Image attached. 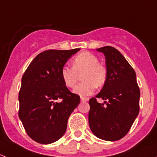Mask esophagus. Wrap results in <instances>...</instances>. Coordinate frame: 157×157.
I'll return each mask as SVG.
<instances>
[{"instance_id": "esophagus-1", "label": "esophagus", "mask_w": 157, "mask_h": 157, "mask_svg": "<svg viewBox=\"0 0 157 157\" xmlns=\"http://www.w3.org/2000/svg\"><path fill=\"white\" fill-rule=\"evenodd\" d=\"M80 100H81V102H86V101L89 100V99H88V98L81 97V98H80Z\"/></svg>"}]
</instances>
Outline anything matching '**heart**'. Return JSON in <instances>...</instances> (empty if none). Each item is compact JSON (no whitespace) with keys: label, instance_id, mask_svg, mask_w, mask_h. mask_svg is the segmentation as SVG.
Segmentation results:
<instances>
[{"label":"heart","instance_id":"obj_1","mask_svg":"<svg viewBox=\"0 0 157 157\" xmlns=\"http://www.w3.org/2000/svg\"><path fill=\"white\" fill-rule=\"evenodd\" d=\"M81 75V83L74 88V92L80 96L91 95L97 87L104 86L107 80L106 68L99 63L96 55L84 52L79 54L72 61V67H63L61 77L64 85L73 88Z\"/></svg>","mask_w":157,"mask_h":157}]
</instances>
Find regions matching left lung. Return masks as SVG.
<instances>
[{"label": "left lung", "mask_w": 157, "mask_h": 157, "mask_svg": "<svg viewBox=\"0 0 157 157\" xmlns=\"http://www.w3.org/2000/svg\"><path fill=\"white\" fill-rule=\"evenodd\" d=\"M97 51L105 57L107 80L99 93L89 101V124L96 137L115 141L128 134L138 115L140 89L135 71L119 51L112 46ZM96 98L105 102L99 104Z\"/></svg>", "instance_id": "1"}]
</instances>
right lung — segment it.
<instances>
[{"mask_svg":"<svg viewBox=\"0 0 157 157\" xmlns=\"http://www.w3.org/2000/svg\"><path fill=\"white\" fill-rule=\"evenodd\" d=\"M80 48L47 50L33 60L22 77L19 118L33 140L48 144L61 138L80 96L64 85L61 70Z\"/></svg>","mask_w":157,"mask_h":157,"instance_id":"obj_1","label":"right lung"}]
</instances>
